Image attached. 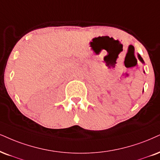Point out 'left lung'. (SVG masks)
I'll list each match as a JSON object with an SVG mask.
<instances>
[{
	"instance_id": "obj_1",
	"label": "left lung",
	"mask_w": 160,
	"mask_h": 160,
	"mask_svg": "<svg viewBox=\"0 0 160 160\" xmlns=\"http://www.w3.org/2000/svg\"><path fill=\"white\" fill-rule=\"evenodd\" d=\"M137 56H138V58H139V60L140 61V62H141L142 63V64H145V62H144V61H143L142 58V57L140 56V55L138 54V55H137ZM144 72H145V71H144Z\"/></svg>"
}]
</instances>
